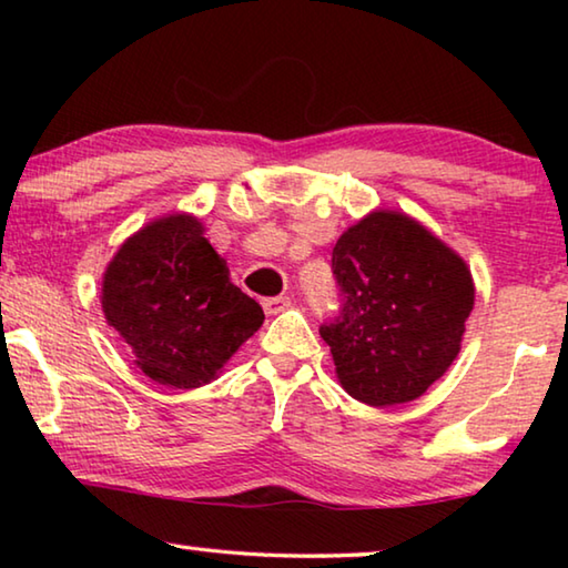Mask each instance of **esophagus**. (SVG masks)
Instances as JSON below:
<instances>
[{
    "label": "esophagus",
    "mask_w": 568,
    "mask_h": 568,
    "mask_svg": "<svg viewBox=\"0 0 568 568\" xmlns=\"http://www.w3.org/2000/svg\"><path fill=\"white\" fill-rule=\"evenodd\" d=\"M291 305H293V303H291V297H285V295L265 297V301H263V311H265L267 315H277V313L287 311V307H291Z\"/></svg>",
    "instance_id": "esophagus-1"
}]
</instances>
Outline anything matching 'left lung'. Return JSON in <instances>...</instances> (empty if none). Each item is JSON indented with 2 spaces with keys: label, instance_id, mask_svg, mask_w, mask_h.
<instances>
[{
  "label": "left lung",
  "instance_id": "1",
  "mask_svg": "<svg viewBox=\"0 0 568 568\" xmlns=\"http://www.w3.org/2000/svg\"><path fill=\"white\" fill-rule=\"evenodd\" d=\"M343 307L323 325L335 376L355 400L420 398L456 361L476 285L454 247L416 217L373 210L333 247Z\"/></svg>",
  "mask_w": 568,
  "mask_h": 568
}]
</instances>
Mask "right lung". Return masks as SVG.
Instances as JSON below:
<instances>
[{"instance_id": "right-lung-1", "label": "right lung", "mask_w": 568, "mask_h": 568, "mask_svg": "<svg viewBox=\"0 0 568 568\" xmlns=\"http://www.w3.org/2000/svg\"><path fill=\"white\" fill-rule=\"evenodd\" d=\"M100 303L134 365L182 390L215 381L265 321L192 213L155 217L124 240L104 267Z\"/></svg>"}]
</instances>
